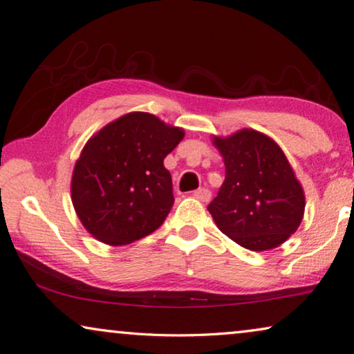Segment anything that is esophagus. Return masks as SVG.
I'll return each mask as SVG.
<instances>
[{
    "label": "esophagus",
    "mask_w": 354,
    "mask_h": 354,
    "mask_svg": "<svg viewBox=\"0 0 354 354\" xmlns=\"http://www.w3.org/2000/svg\"><path fill=\"white\" fill-rule=\"evenodd\" d=\"M193 196L196 199L203 201V203H209L210 198H212V193L205 188H199V189H196V192H193Z\"/></svg>",
    "instance_id": "1"
}]
</instances>
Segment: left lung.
I'll use <instances>...</instances> for the list:
<instances>
[{
  "label": "left lung",
  "instance_id": "obj_1",
  "mask_svg": "<svg viewBox=\"0 0 354 354\" xmlns=\"http://www.w3.org/2000/svg\"><path fill=\"white\" fill-rule=\"evenodd\" d=\"M212 142L225 161V182L207 210L218 230L239 245L266 252L297 231L306 194L274 139L243 128Z\"/></svg>",
  "mask_w": 354,
  "mask_h": 354
}]
</instances>
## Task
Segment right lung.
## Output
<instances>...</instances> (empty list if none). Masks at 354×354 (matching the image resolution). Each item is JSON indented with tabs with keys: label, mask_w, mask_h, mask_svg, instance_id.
<instances>
[{
	"label": "right lung",
	"mask_w": 354,
	"mask_h": 354,
	"mask_svg": "<svg viewBox=\"0 0 354 354\" xmlns=\"http://www.w3.org/2000/svg\"><path fill=\"white\" fill-rule=\"evenodd\" d=\"M185 131L147 112H129L86 140L71 178V199L86 231L107 245L139 241L174 204L162 161Z\"/></svg>",
	"instance_id": "obj_1"
}]
</instances>
